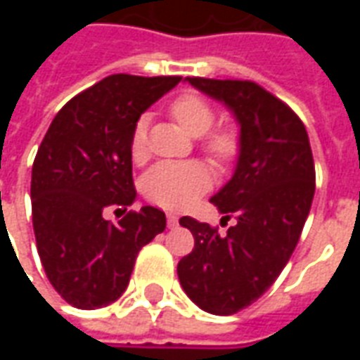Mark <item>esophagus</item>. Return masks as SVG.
I'll return each mask as SVG.
<instances>
[{
  "mask_svg": "<svg viewBox=\"0 0 360 360\" xmlns=\"http://www.w3.org/2000/svg\"><path fill=\"white\" fill-rule=\"evenodd\" d=\"M179 224V218L175 214H167V227H177Z\"/></svg>",
  "mask_w": 360,
  "mask_h": 360,
  "instance_id": "34e87169",
  "label": "esophagus"
}]
</instances>
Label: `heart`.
Here are the masks:
<instances>
[{
	"instance_id": "heart-1",
	"label": "heart",
	"mask_w": 360,
	"mask_h": 360,
	"mask_svg": "<svg viewBox=\"0 0 360 360\" xmlns=\"http://www.w3.org/2000/svg\"><path fill=\"white\" fill-rule=\"evenodd\" d=\"M172 117L187 131L191 136H202L204 148L218 164L231 162L239 152V134L231 127H219L211 131L214 125V110L202 96L187 94L177 96L169 105ZM131 158L141 162L148 152V117L142 115L134 123L131 142ZM212 185V173L200 162H162L154 165L142 177V191L148 200L169 210H181L193 204L198 196L206 193Z\"/></svg>"
}]
</instances>
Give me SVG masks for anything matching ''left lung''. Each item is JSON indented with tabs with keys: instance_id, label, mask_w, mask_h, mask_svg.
I'll use <instances>...</instances> for the list:
<instances>
[{
	"instance_id": "1",
	"label": "left lung",
	"mask_w": 360,
	"mask_h": 360,
	"mask_svg": "<svg viewBox=\"0 0 360 360\" xmlns=\"http://www.w3.org/2000/svg\"><path fill=\"white\" fill-rule=\"evenodd\" d=\"M185 82L224 103L239 125L235 172L210 198L237 224L219 235L195 218L179 219L195 237L177 264L181 287L202 310L227 316L262 297L289 262L314 198V160L301 119L257 82Z\"/></svg>"
}]
</instances>
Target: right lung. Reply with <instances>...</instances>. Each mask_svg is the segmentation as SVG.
I'll use <instances>...</instances> for the list:
<instances>
[{
    "label": "right lung",
    "mask_w": 360,
    "mask_h": 360,
    "mask_svg": "<svg viewBox=\"0 0 360 360\" xmlns=\"http://www.w3.org/2000/svg\"><path fill=\"white\" fill-rule=\"evenodd\" d=\"M179 81L105 77L59 110L38 148L30 183L36 247L53 289L77 309L117 301L139 250L165 229L154 206L127 212L117 226L103 214L134 202L133 127Z\"/></svg>",
    "instance_id": "1"
}]
</instances>
